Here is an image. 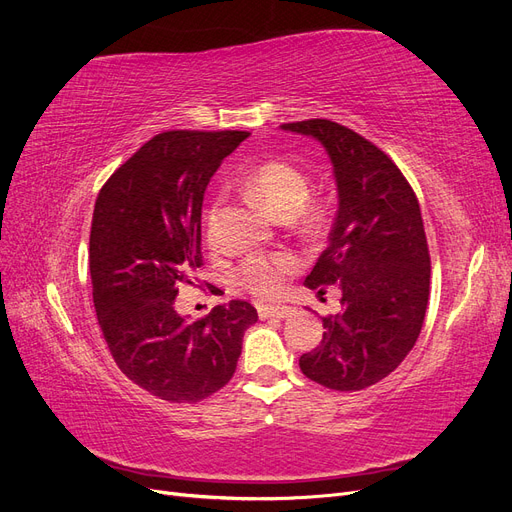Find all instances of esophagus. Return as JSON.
<instances>
[{"label":"esophagus","instance_id":"34e87169","mask_svg":"<svg viewBox=\"0 0 512 512\" xmlns=\"http://www.w3.org/2000/svg\"><path fill=\"white\" fill-rule=\"evenodd\" d=\"M290 314H292V307H288V305H267V303L258 305L260 318H286Z\"/></svg>","mask_w":512,"mask_h":512}]
</instances>
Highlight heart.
Here are the masks:
<instances>
[{
	"label": "heart",
	"mask_w": 512,
	"mask_h": 512,
	"mask_svg": "<svg viewBox=\"0 0 512 512\" xmlns=\"http://www.w3.org/2000/svg\"><path fill=\"white\" fill-rule=\"evenodd\" d=\"M245 185L265 203L290 218L299 213L307 198L312 183L301 166L284 158H271L258 162L247 170L243 177ZM222 211V196H215L205 218V237L211 245L218 243V222ZM299 269V258L290 252L275 254H250L237 267V282L258 297H275L284 288L286 277Z\"/></svg>",
	"instance_id": "1"
}]
</instances>
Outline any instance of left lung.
<instances>
[{
	"instance_id": "left-lung-1",
	"label": "left lung",
	"mask_w": 512,
	"mask_h": 512,
	"mask_svg": "<svg viewBox=\"0 0 512 512\" xmlns=\"http://www.w3.org/2000/svg\"><path fill=\"white\" fill-rule=\"evenodd\" d=\"M284 130L327 147L339 209L329 247L307 286L342 290V309L322 318L320 344L299 359L303 374L333 391H363L399 367L421 333L431 258L412 185L386 153L342 123L305 119Z\"/></svg>"
}]
</instances>
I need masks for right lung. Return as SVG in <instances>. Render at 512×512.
<instances>
[{
  "instance_id": "right-lung-1",
  "label": "right lung",
  "mask_w": 512,
  "mask_h": 512,
  "mask_svg": "<svg viewBox=\"0 0 512 512\" xmlns=\"http://www.w3.org/2000/svg\"><path fill=\"white\" fill-rule=\"evenodd\" d=\"M247 136L162 132L123 162L96 198L89 273L106 346L134 384L173 404H194L228 384L243 333L258 320L254 305L239 299L200 320L175 309L179 286L194 284L205 265L200 211L207 183Z\"/></svg>"
}]
</instances>
